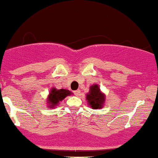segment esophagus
I'll list each match as a JSON object with an SVG mask.
<instances>
[{"mask_svg": "<svg viewBox=\"0 0 158 158\" xmlns=\"http://www.w3.org/2000/svg\"><path fill=\"white\" fill-rule=\"evenodd\" d=\"M73 93H74L75 96H79V95H80V93H81V91L79 90V89H78V90H76V91L73 92Z\"/></svg>", "mask_w": 158, "mask_h": 158, "instance_id": "esophagus-1", "label": "esophagus"}]
</instances>
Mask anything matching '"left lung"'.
Returning a JSON list of instances; mask_svg holds the SVG:
<instances>
[{"instance_id": "1", "label": "left lung", "mask_w": 158, "mask_h": 158, "mask_svg": "<svg viewBox=\"0 0 158 158\" xmlns=\"http://www.w3.org/2000/svg\"><path fill=\"white\" fill-rule=\"evenodd\" d=\"M89 105L93 109H98L103 107L105 100L104 95L101 93L100 89L97 85H94L90 87V92L86 96Z\"/></svg>"}]
</instances>
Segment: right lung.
Instances as JSON below:
<instances>
[{
	"instance_id": "right-lung-1",
	"label": "right lung",
	"mask_w": 158,
	"mask_h": 158,
	"mask_svg": "<svg viewBox=\"0 0 158 158\" xmlns=\"http://www.w3.org/2000/svg\"><path fill=\"white\" fill-rule=\"evenodd\" d=\"M71 93L66 89H52L48 97V104L54 107L58 104V102L63 100L67 96L70 95Z\"/></svg>"
}]
</instances>
